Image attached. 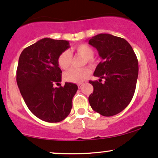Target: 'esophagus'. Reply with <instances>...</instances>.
I'll list each match as a JSON object with an SVG mask.
<instances>
[{"label":"esophagus","instance_id":"esophagus-1","mask_svg":"<svg viewBox=\"0 0 158 158\" xmlns=\"http://www.w3.org/2000/svg\"><path fill=\"white\" fill-rule=\"evenodd\" d=\"M77 86H78V88L80 89H81L82 88V86H83V83H79V84H77Z\"/></svg>","mask_w":158,"mask_h":158}]
</instances>
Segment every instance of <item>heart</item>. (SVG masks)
Listing matches in <instances>:
<instances>
[{"instance_id": "obj_1", "label": "heart", "mask_w": 158, "mask_h": 158, "mask_svg": "<svg viewBox=\"0 0 158 158\" xmlns=\"http://www.w3.org/2000/svg\"><path fill=\"white\" fill-rule=\"evenodd\" d=\"M75 51L77 55L85 58L84 64L86 63L90 66L95 65V60H94V50L89 45L86 44H81L74 47ZM59 66L62 69H66L70 66L72 63V55L69 51H64L59 55L57 59ZM90 74V70L87 68L70 69L64 74V79L67 82L70 83H81L84 81Z\"/></svg>"}]
</instances>
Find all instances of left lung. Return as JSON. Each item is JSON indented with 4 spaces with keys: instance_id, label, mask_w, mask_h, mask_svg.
Returning <instances> with one entry per match:
<instances>
[{
    "instance_id": "obj_1",
    "label": "left lung",
    "mask_w": 158,
    "mask_h": 158,
    "mask_svg": "<svg viewBox=\"0 0 158 158\" xmlns=\"http://www.w3.org/2000/svg\"><path fill=\"white\" fill-rule=\"evenodd\" d=\"M89 44L102 59L94 72L99 81H90L94 91L89 97L92 109L101 115H115L129 104L136 88L138 61L125 39L110 34L92 37ZM102 79L105 80L101 83Z\"/></svg>"
}]
</instances>
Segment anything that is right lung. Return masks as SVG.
Masks as SVG:
<instances>
[{
  "label": "right lung",
  "mask_w": 158,
  "mask_h": 158,
  "mask_svg": "<svg viewBox=\"0 0 158 158\" xmlns=\"http://www.w3.org/2000/svg\"><path fill=\"white\" fill-rule=\"evenodd\" d=\"M69 47L67 40L46 38L25 48L20 55L18 86L29 110L44 121H62L71 112L77 85L65 83L64 86H53L61 81L59 55Z\"/></svg>",
  "instance_id": "add662e5"
}]
</instances>
